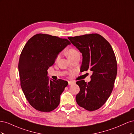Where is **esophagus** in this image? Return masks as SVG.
<instances>
[{"label":"esophagus","instance_id":"1","mask_svg":"<svg viewBox=\"0 0 134 134\" xmlns=\"http://www.w3.org/2000/svg\"><path fill=\"white\" fill-rule=\"evenodd\" d=\"M74 83H75V82H73V81H69V82H68L69 86H71V85L74 84Z\"/></svg>","mask_w":134,"mask_h":134}]
</instances>
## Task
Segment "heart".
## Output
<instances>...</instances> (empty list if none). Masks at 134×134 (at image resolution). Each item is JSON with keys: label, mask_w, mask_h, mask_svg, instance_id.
Instances as JSON below:
<instances>
[{"label": "heart", "mask_w": 134, "mask_h": 134, "mask_svg": "<svg viewBox=\"0 0 134 134\" xmlns=\"http://www.w3.org/2000/svg\"><path fill=\"white\" fill-rule=\"evenodd\" d=\"M77 54H79V52L76 49H75V48H70V49L68 50V51L66 52V55H67L68 58L69 59L71 57H72V56H73L74 55ZM60 55H58L57 56H56V59H55L56 62L58 61V60L60 58Z\"/></svg>", "instance_id": "obj_1"}]
</instances>
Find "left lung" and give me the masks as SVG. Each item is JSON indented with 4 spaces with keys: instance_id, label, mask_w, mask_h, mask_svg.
Listing matches in <instances>:
<instances>
[{
    "instance_id": "1",
    "label": "left lung",
    "mask_w": 134,
    "mask_h": 134,
    "mask_svg": "<svg viewBox=\"0 0 134 134\" xmlns=\"http://www.w3.org/2000/svg\"><path fill=\"white\" fill-rule=\"evenodd\" d=\"M68 39L83 56L80 71L92 72L91 82H76L80 88L76 101L79 106L93 111L102 107L110 96L117 75L116 56L111 44L97 34L84 35Z\"/></svg>"
}]
</instances>
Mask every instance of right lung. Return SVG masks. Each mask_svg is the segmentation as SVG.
Segmentation results:
<instances>
[{
  "label": "right lung",
  "mask_w": 134,
  "mask_h": 134,
  "mask_svg": "<svg viewBox=\"0 0 134 134\" xmlns=\"http://www.w3.org/2000/svg\"><path fill=\"white\" fill-rule=\"evenodd\" d=\"M70 44L66 38L39 34L24 46L18 63L21 86L28 102L36 110L48 112L59 106L60 96L68 82L49 80L47 70L59 52Z\"/></svg>",
  "instance_id": "obj_1"
}]
</instances>
